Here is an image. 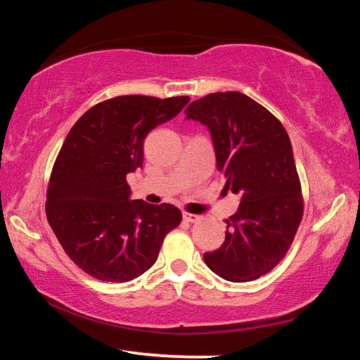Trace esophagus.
<instances>
[{
	"label": "esophagus",
	"instance_id": "obj_1",
	"mask_svg": "<svg viewBox=\"0 0 360 360\" xmlns=\"http://www.w3.org/2000/svg\"><path fill=\"white\" fill-rule=\"evenodd\" d=\"M182 217H184V221H187V222H198L200 221V219H202V217H200L198 214H192V212H182Z\"/></svg>",
	"mask_w": 360,
	"mask_h": 360
}]
</instances>
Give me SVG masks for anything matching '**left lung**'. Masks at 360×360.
<instances>
[{
	"mask_svg": "<svg viewBox=\"0 0 360 360\" xmlns=\"http://www.w3.org/2000/svg\"><path fill=\"white\" fill-rule=\"evenodd\" d=\"M186 117L211 131L225 188L241 197L224 245L203 259L231 283L254 281L288 254L303 216L302 186L288 131L266 108L240 92L192 101Z\"/></svg>",
	"mask_w": 360,
	"mask_h": 360,
	"instance_id": "left-lung-1",
	"label": "left lung"
}]
</instances>
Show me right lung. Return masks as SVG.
<instances>
[{
	"instance_id": "1",
	"label": "right lung",
	"mask_w": 360,
	"mask_h": 360,
	"mask_svg": "<svg viewBox=\"0 0 360 360\" xmlns=\"http://www.w3.org/2000/svg\"><path fill=\"white\" fill-rule=\"evenodd\" d=\"M188 100L115 96L90 108L70 130L49 179L46 214L68 257L90 276L127 283L143 275L181 224L173 205L130 200L127 174L143 168L148 133Z\"/></svg>"
}]
</instances>
